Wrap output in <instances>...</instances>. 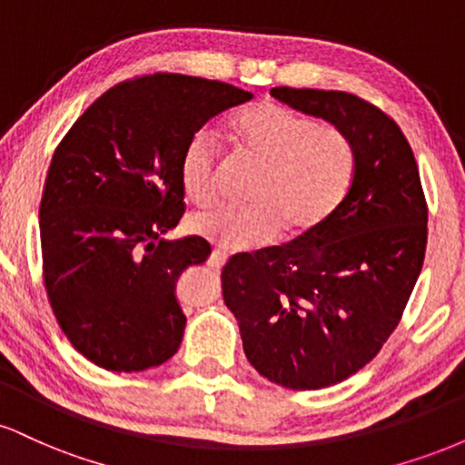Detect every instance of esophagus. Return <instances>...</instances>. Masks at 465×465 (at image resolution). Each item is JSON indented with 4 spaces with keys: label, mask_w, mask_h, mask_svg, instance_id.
I'll return each instance as SVG.
<instances>
[{
    "label": "esophagus",
    "mask_w": 465,
    "mask_h": 465,
    "mask_svg": "<svg viewBox=\"0 0 465 465\" xmlns=\"http://www.w3.org/2000/svg\"><path fill=\"white\" fill-rule=\"evenodd\" d=\"M225 262H227V253H223V251H218V249L212 251L210 260H207V264H210L212 269H221Z\"/></svg>",
    "instance_id": "esophagus-1"
}]
</instances>
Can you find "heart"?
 Listing matches in <instances>:
<instances>
[{"label":"heart","mask_w":465,"mask_h":465,"mask_svg":"<svg viewBox=\"0 0 465 465\" xmlns=\"http://www.w3.org/2000/svg\"><path fill=\"white\" fill-rule=\"evenodd\" d=\"M236 151L260 163L249 188L251 203L216 205L190 216V229L229 251L258 249L284 227L288 238L317 229L348 194L356 148L341 126L317 122L280 103H258L229 120ZM221 148L214 133L199 129L179 162L183 194L196 205L216 196Z\"/></svg>","instance_id":"b5f03b06"}]
</instances>
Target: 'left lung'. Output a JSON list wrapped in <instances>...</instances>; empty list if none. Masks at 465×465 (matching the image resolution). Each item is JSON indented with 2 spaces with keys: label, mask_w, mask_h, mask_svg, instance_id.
<instances>
[{
  "label": "left lung",
  "mask_w": 465,
  "mask_h": 465,
  "mask_svg": "<svg viewBox=\"0 0 465 465\" xmlns=\"http://www.w3.org/2000/svg\"><path fill=\"white\" fill-rule=\"evenodd\" d=\"M271 95L341 126L356 148L354 181L322 225L233 255L221 275L251 365L308 391L354 376L396 330L424 264L429 207L413 151L385 111L345 92Z\"/></svg>",
  "instance_id": "1"
}]
</instances>
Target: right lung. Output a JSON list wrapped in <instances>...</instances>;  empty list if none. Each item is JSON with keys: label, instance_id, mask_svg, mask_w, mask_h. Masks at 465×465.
Here are the masks:
<instances>
[{"label": "right lung", "instance_id": "obj_1", "mask_svg": "<svg viewBox=\"0 0 465 465\" xmlns=\"http://www.w3.org/2000/svg\"><path fill=\"white\" fill-rule=\"evenodd\" d=\"M251 98L221 80L146 74L100 95L56 146L39 207L44 284L94 365L143 371L177 354L185 314L174 284L212 253L201 236L163 240L185 212L181 153Z\"/></svg>", "mask_w": 465, "mask_h": 465}]
</instances>
